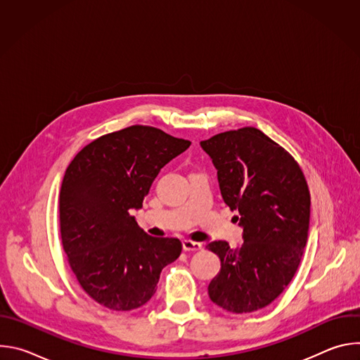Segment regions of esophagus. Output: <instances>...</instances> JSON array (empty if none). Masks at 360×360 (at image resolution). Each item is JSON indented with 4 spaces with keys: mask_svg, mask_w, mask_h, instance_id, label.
Listing matches in <instances>:
<instances>
[{
    "mask_svg": "<svg viewBox=\"0 0 360 360\" xmlns=\"http://www.w3.org/2000/svg\"><path fill=\"white\" fill-rule=\"evenodd\" d=\"M182 246H184V250H186V252H196V250L202 249L200 242H193V240H189V239L182 240Z\"/></svg>",
    "mask_w": 360,
    "mask_h": 360,
    "instance_id": "obj_1",
    "label": "esophagus"
}]
</instances>
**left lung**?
I'll return each instance as SVG.
<instances>
[{"label": "left lung", "mask_w": 360, "mask_h": 360, "mask_svg": "<svg viewBox=\"0 0 360 360\" xmlns=\"http://www.w3.org/2000/svg\"><path fill=\"white\" fill-rule=\"evenodd\" d=\"M218 171L224 202L238 211L242 245L207 248L221 259L211 300L232 314L262 309L289 285L307 240L311 195L296 161L262 131L246 127L200 141Z\"/></svg>", "instance_id": "1"}]
</instances>
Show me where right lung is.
Returning a JSON list of instances; mask_svg holds the SVG:
<instances>
[{"label": "right lung", "instance_id": "add662e5", "mask_svg": "<svg viewBox=\"0 0 360 360\" xmlns=\"http://www.w3.org/2000/svg\"><path fill=\"white\" fill-rule=\"evenodd\" d=\"M191 142L158 128L132 125L82 148L60 193L68 262L82 289L112 311H132L157 292L162 269L182 250L176 238L146 235L131 211L160 171Z\"/></svg>", "mask_w": 360, "mask_h": 360}]
</instances>
